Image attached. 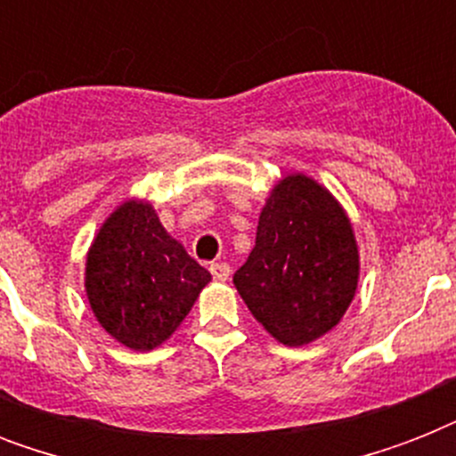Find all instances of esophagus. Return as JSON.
Returning <instances> with one entry per match:
<instances>
[{"mask_svg":"<svg viewBox=\"0 0 456 456\" xmlns=\"http://www.w3.org/2000/svg\"><path fill=\"white\" fill-rule=\"evenodd\" d=\"M210 272H213V277L217 279V281H227L229 274H232L227 263H213L210 265Z\"/></svg>","mask_w":456,"mask_h":456,"instance_id":"esophagus-1","label":"esophagus"}]
</instances>
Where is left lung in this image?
Instances as JSON below:
<instances>
[{
  "mask_svg": "<svg viewBox=\"0 0 456 456\" xmlns=\"http://www.w3.org/2000/svg\"><path fill=\"white\" fill-rule=\"evenodd\" d=\"M357 277V243L338 200L305 175L281 179L234 274L253 317L284 346L312 343L346 314Z\"/></svg>",
  "mask_w": 456,
  "mask_h": 456,
  "instance_id": "1",
  "label": "left lung"
}]
</instances>
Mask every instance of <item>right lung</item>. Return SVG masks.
<instances>
[{"label":"right lung","instance_id":"obj_1","mask_svg":"<svg viewBox=\"0 0 456 456\" xmlns=\"http://www.w3.org/2000/svg\"><path fill=\"white\" fill-rule=\"evenodd\" d=\"M210 272L163 229L151 203L127 200L87 253L85 289L99 324L132 350H153L189 314Z\"/></svg>","mask_w":456,"mask_h":456}]
</instances>
